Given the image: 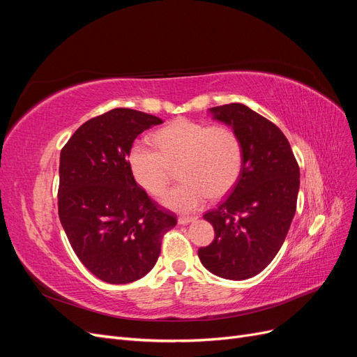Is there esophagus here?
<instances>
[{
    "mask_svg": "<svg viewBox=\"0 0 357 357\" xmlns=\"http://www.w3.org/2000/svg\"><path fill=\"white\" fill-rule=\"evenodd\" d=\"M193 220H197L195 215H180V218H178V223L180 225H188V223H190Z\"/></svg>",
    "mask_w": 357,
    "mask_h": 357,
    "instance_id": "34e87169",
    "label": "esophagus"
}]
</instances>
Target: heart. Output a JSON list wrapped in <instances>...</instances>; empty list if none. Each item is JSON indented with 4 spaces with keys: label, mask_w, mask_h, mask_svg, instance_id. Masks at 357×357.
<instances>
[{
    "label": "heart",
    "mask_w": 357,
    "mask_h": 357,
    "mask_svg": "<svg viewBox=\"0 0 357 357\" xmlns=\"http://www.w3.org/2000/svg\"><path fill=\"white\" fill-rule=\"evenodd\" d=\"M155 146L135 142L128 152V165L138 185L153 197L168 189L177 169L183 181L164 198L172 210L189 213L208 197H225L241 174V142L228 125L178 119L159 129Z\"/></svg>",
    "instance_id": "b5f03b06"
}]
</instances>
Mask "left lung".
I'll return each instance as SVG.
<instances>
[{
    "label": "left lung",
    "instance_id": "8db88e82",
    "mask_svg": "<svg viewBox=\"0 0 357 357\" xmlns=\"http://www.w3.org/2000/svg\"><path fill=\"white\" fill-rule=\"evenodd\" d=\"M211 112L240 137L243 167L228 198L204 214L214 240L198 256L222 278H252L284 243L296 211L299 165L282 129L247 105L232 102Z\"/></svg>",
    "mask_w": 357,
    "mask_h": 357
}]
</instances>
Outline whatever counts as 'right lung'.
Instances as JSON below:
<instances>
[{"instance_id":"obj_1","label":"right lung","mask_w":357,"mask_h":357,"mask_svg":"<svg viewBox=\"0 0 357 357\" xmlns=\"http://www.w3.org/2000/svg\"><path fill=\"white\" fill-rule=\"evenodd\" d=\"M162 119L131 109L92 117L61 150L58 213L80 262L100 280L126 284L144 277L177 215L137 185L128 165L134 139Z\"/></svg>"}]
</instances>
